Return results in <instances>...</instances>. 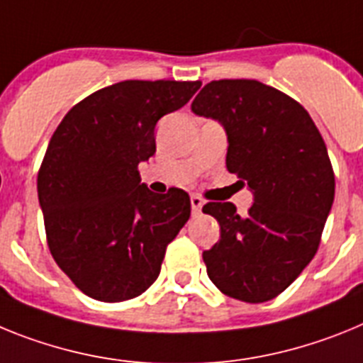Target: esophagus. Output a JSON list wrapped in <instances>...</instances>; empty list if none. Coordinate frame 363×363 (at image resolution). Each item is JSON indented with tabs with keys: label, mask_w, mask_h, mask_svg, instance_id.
<instances>
[{
	"label": "esophagus",
	"mask_w": 363,
	"mask_h": 363,
	"mask_svg": "<svg viewBox=\"0 0 363 363\" xmlns=\"http://www.w3.org/2000/svg\"><path fill=\"white\" fill-rule=\"evenodd\" d=\"M190 203H191V212L201 213V210H203V204H204L203 197H199V195H191Z\"/></svg>",
	"instance_id": "1"
}]
</instances>
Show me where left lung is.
<instances>
[{
	"mask_svg": "<svg viewBox=\"0 0 363 363\" xmlns=\"http://www.w3.org/2000/svg\"><path fill=\"white\" fill-rule=\"evenodd\" d=\"M191 111L220 122L226 168L254 194L247 216L232 203H206L220 239L203 252L223 294L263 303L311 263L334 201V172L311 115L289 94L257 80H213Z\"/></svg>",
	"mask_w": 363,
	"mask_h": 363,
	"instance_id": "8db88e82",
	"label": "left lung"
}]
</instances>
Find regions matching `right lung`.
<instances>
[{
    "label": "right lung",
    "mask_w": 363,
    "mask_h": 363,
    "mask_svg": "<svg viewBox=\"0 0 363 363\" xmlns=\"http://www.w3.org/2000/svg\"><path fill=\"white\" fill-rule=\"evenodd\" d=\"M201 82L125 80L78 102L60 122L38 172L49 250L74 285L116 303L146 292L166 247L190 219V195H159L138 164L155 155L159 118Z\"/></svg>",
    "instance_id": "right-lung-1"
}]
</instances>
